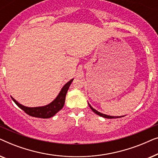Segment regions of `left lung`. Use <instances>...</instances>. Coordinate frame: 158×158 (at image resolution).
I'll use <instances>...</instances> for the list:
<instances>
[{
  "label": "left lung",
  "instance_id": "1",
  "mask_svg": "<svg viewBox=\"0 0 158 158\" xmlns=\"http://www.w3.org/2000/svg\"><path fill=\"white\" fill-rule=\"evenodd\" d=\"M88 106H90V109H91V110L93 111L94 112V113H96L97 115H98V116H102V117H103V118H120V117H123V116H109V115H106V114H102V113H101V112H99V111H97V110H96L95 109H94V108H93L90 105V103H88Z\"/></svg>",
  "mask_w": 158,
  "mask_h": 158
}]
</instances>
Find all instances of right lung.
Returning <instances> with one entry per match:
<instances>
[{"label":"right lung","instance_id":"1","mask_svg":"<svg viewBox=\"0 0 158 158\" xmlns=\"http://www.w3.org/2000/svg\"><path fill=\"white\" fill-rule=\"evenodd\" d=\"M73 79H71L70 81H68L64 85L62 88L59 94L56 97L54 101L49 103V104L42 106H36V107H27L25 106L21 103H19L18 101L13 98L12 100L14 101L15 103L18 106L26 112L29 116H34V117L42 118H51L55 115L58 111H60L64 106V101H65V96L68 92V88L70 87V84L72 83Z\"/></svg>","mask_w":158,"mask_h":158}]
</instances>
